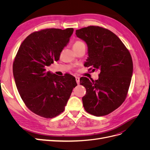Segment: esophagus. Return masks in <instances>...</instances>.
<instances>
[{
	"label": "esophagus",
	"instance_id": "34e87169",
	"mask_svg": "<svg viewBox=\"0 0 150 150\" xmlns=\"http://www.w3.org/2000/svg\"><path fill=\"white\" fill-rule=\"evenodd\" d=\"M75 78H76V83H77V84H79V83H80L79 77H78V76H76V77H75Z\"/></svg>",
	"mask_w": 150,
	"mask_h": 150
}]
</instances>
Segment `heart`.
Returning <instances> with one entry per match:
<instances>
[{"mask_svg": "<svg viewBox=\"0 0 150 150\" xmlns=\"http://www.w3.org/2000/svg\"><path fill=\"white\" fill-rule=\"evenodd\" d=\"M83 45H84V44L83 41H81V40H77L73 44V48L74 49V48L79 47L81 46H83Z\"/></svg>", "mask_w": 150, "mask_h": 150, "instance_id": "1", "label": "heart"}]
</instances>
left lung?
<instances>
[{
	"label": "left lung",
	"instance_id": "1",
	"mask_svg": "<svg viewBox=\"0 0 150 150\" xmlns=\"http://www.w3.org/2000/svg\"><path fill=\"white\" fill-rule=\"evenodd\" d=\"M76 35L88 45L86 66L89 71L100 70L98 80L80 78L86 89L82 98L84 110L96 116L107 115L126 98L133 69L131 56L115 34L102 27L88 26L76 30Z\"/></svg>",
	"mask_w": 150,
	"mask_h": 150
}]
</instances>
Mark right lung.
Here are the masks:
<instances>
[{"label": "right lung", "mask_w": 150, "mask_h": 150, "mask_svg": "<svg viewBox=\"0 0 150 150\" xmlns=\"http://www.w3.org/2000/svg\"><path fill=\"white\" fill-rule=\"evenodd\" d=\"M73 31V28H51L34 32L22 42L13 62V77L22 101L32 112L45 118L64 111L77 86L71 74L59 76L46 69L59 59Z\"/></svg>", "instance_id": "1"}]
</instances>
